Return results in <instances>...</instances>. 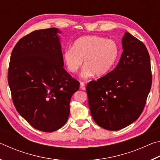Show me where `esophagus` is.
I'll return each instance as SVG.
<instances>
[{
	"label": "esophagus",
	"mask_w": 160,
	"mask_h": 160,
	"mask_svg": "<svg viewBox=\"0 0 160 160\" xmlns=\"http://www.w3.org/2000/svg\"><path fill=\"white\" fill-rule=\"evenodd\" d=\"M80 88L82 90H85V83L81 82L80 83Z\"/></svg>",
	"instance_id": "obj_1"
}]
</instances>
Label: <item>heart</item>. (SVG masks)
<instances>
[{"mask_svg":"<svg viewBox=\"0 0 160 160\" xmlns=\"http://www.w3.org/2000/svg\"><path fill=\"white\" fill-rule=\"evenodd\" d=\"M120 49L115 41L99 36H85L75 40L72 48L64 51L63 58L68 70L76 73L82 66L81 76L88 79L96 73L103 76L109 72L118 58Z\"/></svg>","mask_w":160,"mask_h":160,"instance_id":"b5f03b06","label":"heart"}]
</instances>
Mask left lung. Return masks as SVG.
I'll return each instance as SVG.
<instances>
[{"label": "left lung", "mask_w": 160, "mask_h": 160, "mask_svg": "<svg viewBox=\"0 0 160 160\" xmlns=\"http://www.w3.org/2000/svg\"><path fill=\"white\" fill-rule=\"evenodd\" d=\"M121 43L123 52L115 68L86 87L94 121L109 131L126 128L139 118L152 85L150 55L145 44L128 32Z\"/></svg>", "instance_id": "left-lung-1"}]
</instances>
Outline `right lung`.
I'll return each mask as SVG.
<instances>
[{
    "label": "right lung",
    "instance_id": "1",
    "mask_svg": "<svg viewBox=\"0 0 160 160\" xmlns=\"http://www.w3.org/2000/svg\"><path fill=\"white\" fill-rule=\"evenodd\" d=\"M61 31L39 29L22 38L12 51L8 80L18 113L39 131L53 132L68 118L80 83L63 68Z\"/></svg>",
    "mask_w": 160,
    "mask_h": 160
}]
</instances>
